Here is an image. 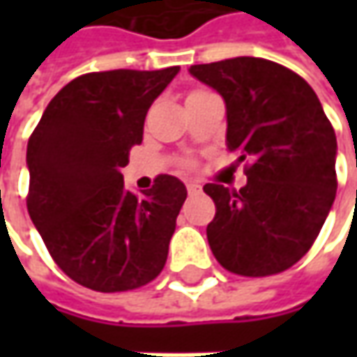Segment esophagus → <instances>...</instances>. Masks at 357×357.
I'll return each instance as SVG.
<instances>
[{
	"label": "esophagus",
	"mask_w": 357,
	"mask_h": 357,
	"mask_svg": "<svg viewBox=\"0 0 357 357\" xmlns=\"http://www.w3.org/2000/svg\"><path fill=\"white\" fill-rule=\"evenodd\" d=\"M186 190H188L190 197H195V195H199L200 190H202V186L199 183H195V181H190V183H186Z\"/></svg>",
	"instance_id": "esophagus-1"
}]
</instances>
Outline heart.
Listing matches in <instances>:
<instances>
[{"instance_id": "b5f03b06", "label": "heart", "mask_w": 357, "mask_h": 357, "mask_svg": "<svg viewBox=\"0 0 357 357\" xmlns=\"http://www.w3.org/2000/svg\"><path fill=\"white\" fill-rule=\"evenodd\" d=\"M199 93H204V91H192V93H190L188 97H192V95H199Z\"/></svg>"}]
</instances>
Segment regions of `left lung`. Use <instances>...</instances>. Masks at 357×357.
<instances>
[{
    "instance_id": "1",
    "label": "left lung",
    "mask_w": 357,
    "mask_h": 357,
    "mask_svg": "<svg viewBox=\"0 0 357 357\" xmlns=\"http://www.w3.org/2000/svg\"><path fill=\"white\" fill-rule=\"evenodd\" d=\"M227 103V146L248 158L240 190L208 183L214 258L240 276L284 272L308 252L336 199V132L294 71L260 57L192 65Z\"/></svg>"
}]
</instances>
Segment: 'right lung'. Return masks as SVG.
Returning a JSON list of instances; mask_svg holds the SVG:
<instances>
[{
  "instance_id": "obj_1",
  "label": "right lung",
  "mask_w": 357,
  "mask_h": 357,
  "mask_svg": "<svg viewBox=\"0 0 357 357\" xmlns=\"http://www.w3.org/2000/svg\"><path fill=\"white\" fill-rule=\"evenodd\" d=\"M181 67L115 69L67 83L27 143V211L63 272L97 292L155 280L169 256L186 186L171 174L141 195L123 183L149 107Z\"/></svg>"
}]
</instances>
